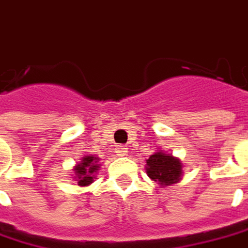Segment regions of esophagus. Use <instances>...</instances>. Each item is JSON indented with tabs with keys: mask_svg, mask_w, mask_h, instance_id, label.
Returning a JSON list of instances; mask_svg holds the SVG:
<instances>
[{
	"mask_svg": "<svg viewBox=\"0 0 248 248\" xmlns=\"http://www.w3.org/2000/svg\"><path fill=\"white\" fill-rule=\"evenodd\" d=\"M114 151H116V155H117V156H127L128 155V148L124 146H117Z\"/></svg>",
	"mask_w": 248,
	"mask_h": 248,
	"instance_id": "1",
	"label": "esophagus"
}]
</instances>
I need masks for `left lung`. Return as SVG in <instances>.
<instances>
[{
    "mask_svg": "<svg viewBox=\"0 0 248 248\" xmlns=\"http://www.w3.org/2000/svg\"><path fill=\"white\" fill-rule=\"evenodd\" d=\"M146 173L162 187L178 184L182 178L184 165L181 159L171 154L158 150L146 160Z\"/></svg>",
    "mask_w": 248,
    "mask_h": 248,
    "instance_id": "1",
    "label": "left lung"
}]
</instances>
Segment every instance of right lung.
I'll list each match as a JSON object with an SVG mask.
<instances>
[{
	"label": "right lung",
	"instance_id": "right-lung-1",
	"mask_svg": "<svg viewBox=\"0 0 248 248\" xmlns=\"http://www.w3.org/2000/svg\"><path fill=\"white\" fill-rule=\"evenodd\" d=\"M100 158L94 156L92 154H88L82 156L81 162H77L73 167V179L77 182L78 186H89L93 184L95 178V174L100 170Z\"/></svg>",
	"mask_w": 248,
	"mask_h": 248
}]
</instances>
